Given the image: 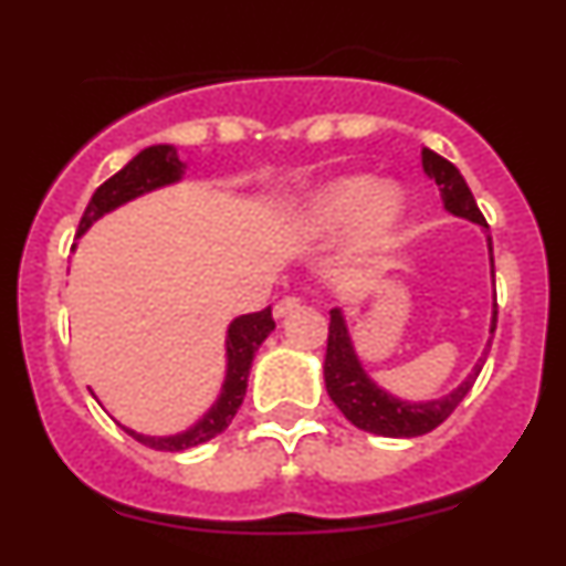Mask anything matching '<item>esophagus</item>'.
<instances>
[{
  "instance_id": "1",
  "label": "esophagus",
  "mask_w": 566,
  "mask_h": 566,
  "mask_svg": "<svg viewBox=\"0 0 566 566\" xmlns=\"http://www.w3.org/2000/svg\"><path fill=\"white\" fill-rule=\"evenodd\" d=\"M301 310V298H282L276 306H273V317L284 319L287 315H293V312Z\"/></svg>"
}]
</instances>
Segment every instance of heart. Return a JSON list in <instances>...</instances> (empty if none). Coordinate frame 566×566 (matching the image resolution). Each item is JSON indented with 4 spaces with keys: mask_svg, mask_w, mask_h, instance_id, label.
<instances>
[{
    "mask_svg": "<svg viewBox=\"0 0 566 566\" xmlns=\"http://www.w3.org/2000/svg\"><path fill=\"white\" fill-rule=\"evenodd\" d=\"M408 199L397 182H378L369 175H342L306 193L293 213V227L304 238H331L350 230L356 251L386 249L402 227Z\"/></svg>",
    "mask_w": 566,
    "mask_h": 566,
    "instance_id": "heart-1",
    "label": "heart"
}]
</instances>
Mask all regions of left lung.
<instances>
[{"label":"left lung","instance_id":"1","mask_svg":"<svg viewBox=\"0 0 566 566\" xmlns=\"http://www.w3.org/2000/svg\"><path fill=\"white\" fill-rule=\"evenodd\" d=\"M421 167L430 180H436L438 191H441L443 208L452 216L473 221L479 227H488L482 210L476 208V199H473L471 188H468L465 177L460 175V169L452 161H447L443 156L432 153L430 147L421 150ZM488 251H490V279L495 282V268H493V241L488 238ZM495 317H499V304H493V317H490V339L484 353L479 356L476 367L471 369L465 380L452 389L449 394L438 399H427V402H410V399L394 397L391 391L380 389L369 373L364 369L361 358H358L356 347H353V336L347 331V319L342 315V310H331V323H328V347H325V364H323V378L328 397L334 399L336 408L345 413V419L350 424H356L358 430H367L373 436L384 438H416L432 432L438 424L452 416V410L458 408L468 391H471L473 380L479 378L484 367V358H488L490 342H493L495 331Z\"/></svg>","mask_w":566,"mask_h":566}]
</instances>
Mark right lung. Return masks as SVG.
I'll list each match as a JSON object with an SVG mask.
<instances>
[{
	"instance_id": "obj_1",
	"label": "right lung",
	"mask_w": 566,
	"mask_h": 566,
	"mask_svg": "<svg viewBox=\"0 0 566 566\" xmlns=\"http://www.w3.org/2000/svg\"><path fill=\"white\" fill-rule=\"evenodd\" d=\"M182 175H186V164L177 158L175 145L145 147L139 156L130 158L117 175L108 177L104 186L93 193L82 221H78L76 238H82L95 221L117 210L119 205L130 202V199L142 197V193L156 191V188L180 182ZM273 328H276V323L271 317V306L254 312V315H241L232 319L230 328H227V375L224 384H221V394L210 405L208 413L199 421H193L188 430L175 432V436H145V432L130 430V427H123V430L139 443H145V447L156 449V452H186V449L208 443L210 438L224 432L230 421L235 419L243 397H247L249 369L251 361H254V353L260 350V345L268 339Z\"/></svg>"
}]
</instances>
